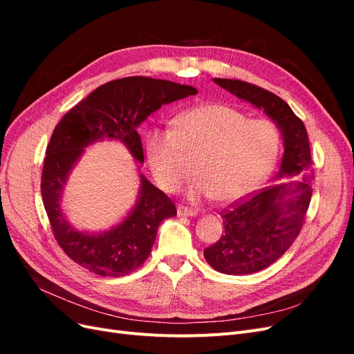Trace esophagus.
I'll use <instances>...</instances> for the list:
<instances>
[{
	"label": "esophagus",
	"instance_id": "34e87169",
	"mask_svg": "<svg viewBox=\"0 0 354 354\" xmlns=\"http://www.w3.org/2000/svg\"><path fill=\"white\" fill-rule=\"evenodd\" d=\"M177 216H178V217H196L198 212L194 211V209L185 208V207H178V208H177Z\"/></svg>",
	"mask_w": 354,
	"mask_h": 354
}]
</instances>
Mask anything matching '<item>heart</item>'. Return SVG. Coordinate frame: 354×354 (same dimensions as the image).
Instances as JSON below:
<instances>
[{"instance_id": "heart-1", "label": "heart", "mask_w": 354, "mask_h": 354, "mask_svg": "<svg viewBox=\"0 0 354 354\" xmlns=\"http://www.w3.org/2000/svg\"><path fill=\"white\" fill-rule=\"evenodd\" d=\"M281 134L266 120H248L229 106L209 103L180 113L173 128L153 127L146 134V158L158 185L174 192L190 176V201L234 203L259 187L279 153Z\"/></svg>"}]
</instances>
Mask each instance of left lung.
<instances>
[{
    "label": "left lung",
    "instance_id": "8db88e82",
    "mask_svg": "<svg viewBox=\"0 0 354 354\" xmlns=\"http://www.w3.org/2000/svg\"><path fill=\"white\" fill-rule=\"evenodd\" d=\"M221 88L263 111L279 128L283 155L276 181L285 179L223 212L224 234L203 251L207 263L224 274H250L273 264L303 227L312 199L313 177L308 136L303 121L276 94L239 80L214 78Z\"/></svg>",
    "mask_w": 354,
    "mask_h": 354
}]
</instances>
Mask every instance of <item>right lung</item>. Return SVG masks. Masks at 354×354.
Here are the masks:
<instances>
[{
    "label": "right lung",
    "mask_w": 354,
    "mask_h": 354,
    "mask_svg": "<svg viewBox=\"0 0 354 354\" xmlns=\"http://www.w3.org/2000/svg\"><path fill=\"white\" fill-rule=\"evenodd\" d=\"M192 85L128 77L100 85L56 125L47 147L41 195L60 248L71 260L100 276H125L151 254L159 224L177 216L174 203L140 174L134 207L108 230H80L69 223L62 202L73 168L94 143H122L138 164L145 162L137 128L162 104L196 94ZM140 171V167L137 168Z\"/></svg>",
    "instance_id": "right-lung-1"
}]
</instances>
